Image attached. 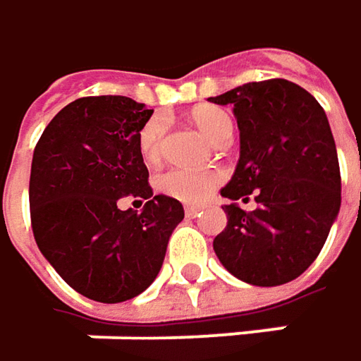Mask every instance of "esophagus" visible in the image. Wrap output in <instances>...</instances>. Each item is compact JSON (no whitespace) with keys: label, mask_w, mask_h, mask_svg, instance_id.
<instances>
[{"label":"esophagus","mask_w":361,"mask_h":361,"mask_svg":"<svg viewBox=\"0 0 361 361\" xmlns=\"http://www.w3.org/2000/svg\"><path fill=\"white\" fill-rule=\"evenodd\" d=\"M183 211H185V214H188V216H194V214H198L200 211H202V207H196V204H185V207H183Z\"/></svg>","instance_id":"1"}]
</instances>
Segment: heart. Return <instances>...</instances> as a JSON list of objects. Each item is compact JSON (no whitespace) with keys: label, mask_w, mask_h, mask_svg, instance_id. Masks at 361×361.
I'll use <instances>...</instances> for the list:
<instances>
[{"label":"heart","mask_w":361,"mask_h":361,"mask_svg":"<svg viewBox=\"0 0 361 361\" xmlns=\"http://www.w3.org/2000/svg\"><path fill=\"white\" fill-rule=\"evenodd\" d=\"M192 121L214 142L231 132L229 115L213 105L196 107L192 111ZM163 136H165V126L161 119H150L142 126L140 136H138V147H140V154L147 163H157L161 159ZM221 180H223V173L219 169H180V167H176L157 178V190L169 198L198 204V202H204L213 194V190L221 183Z\"/></svg>","instance_id":"heart-1"}]
</instances>
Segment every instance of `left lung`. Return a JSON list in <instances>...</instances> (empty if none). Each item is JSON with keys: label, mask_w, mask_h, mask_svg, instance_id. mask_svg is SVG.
<instances>
[{"label": "left lung", "mask_w": 361, "mask_h": 361, "mask_svg": "<svg viewBox=\"0 0 361 361\" xmlns=\"http://www.w3.org/2000/svg\"><path fill=\"white\" fill-rule=\"evenodd\" d=\"M233 105L240 161L221 196L254 192L258 209L225 204L227 227L214 254L240 281L275 287L298 279L320 254L341 209L335 138L320 103L302 86L273 78L247 82L219 97Z\"/></svg>", "instance_id": "1"}]
</instances>
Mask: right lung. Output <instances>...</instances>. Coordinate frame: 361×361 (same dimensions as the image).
<instances>
[{
  "instance_id": "obj_1",
  "label": "right lung",
  "mask_w": 361,
  "mask_h": 361,
  "mask_svg": "<svg viewBox=\"0 0 361 361\" xmlns=\"http://www.w3.org/2000/svg\"><path fill=\"white\" fill-rule=\"evenodd\" d=\"M152 115L130 97H82L41 134L30 167V223L37 246L72 289L117 304L157 279L169 238L183 219L180 200L152 196L138 136ZM123 195L147 200L121 212Z\"/></svg>"
}]
</instances>
